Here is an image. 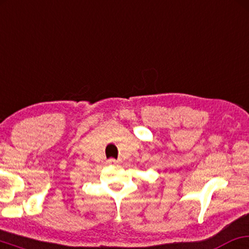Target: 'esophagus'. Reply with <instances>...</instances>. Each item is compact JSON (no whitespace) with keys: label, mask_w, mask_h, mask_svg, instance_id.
<instances>
[{"label":"esophagus","mask_w":249,"mask_h":249,"mask_svg":"<svg viewBox=\"0 0 249 249\" xmlns=\"http://www.w3.org/2000/svg\"><path fill=\"white\" fill-rule=\"evenodd\" d=\"M106 162H107V164H117L118 161L115 159H108L107 161H106Z\"/></svg>","instance_id":"obj_1"}]
</instances>
